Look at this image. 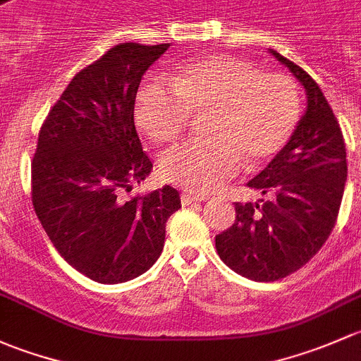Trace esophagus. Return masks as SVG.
<instances>
[{"label": "esophagus", "instance_id": "esophagus-1", "mask_svg": "<svg viewBox=\"0 0 361 361\" xmlns=\"http://www.w3.org/2000/svg\"><path fill=\"white\" fill-rule=\"evenodd\" d=\"M203 200H205L203 196L189 195V192H184V195H180V202H182V205H184V207L192 205V203H202Z\"/></svg>", "mask_w": 361, "mask_h": 361}]
</instances>
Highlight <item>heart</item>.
Wrapping results in <instances>:
<instances>
[{
    "label": "heart",
    "instance_id": "obj_1",
    "mask_svg": "<svg viewBox=\"0 0 361 361\" xmlns=\"http://www.w3.org/2000/svg\"><path fill=\"white\" fill-rule=\"evenodd\" d=\"M172 85L151 80L139 88L135 120L153 142H172L192 113L210 111L203 140H189L159 158L166 182L205 195L247 163L257 169L290 142L300 118L292 78L229 55H210L177 68Z\"/></svg>",
    "mask_w": 361,
    "mask_h": 361
}]
</instances>
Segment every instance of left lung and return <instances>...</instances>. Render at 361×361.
I'll return each mask as SVG.
<instances>
[{
    "label": "left lung",
    "instance_id": "8db88e82",
    "mask_svg": "<svg viewBox=\"0 0 361 361\" xmlns=\"http://www.w3.org/2000/svg\"><path fill=\"white\" fill-rule=\"evenodd\" d=\"M269 51L304 87L306 113L285 149L248 180L266 198L236 203L235 224L215 236L226 266L254 281L281 280L317 255L336 226L348 179L343 132L317 81Z\"/></svg>",
    "mask_w": 361,
    "mask_h": 361
}]
</instances>
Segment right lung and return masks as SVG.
<instances>
[{
  "label": "right lung",
  "mask_w": 361,
  "mask_h": 361,
  "mask_svg": "<svg viewBox=\"0 0 361 361\" xmlns=\"http://www.w3.org/2000/svg\"><path fill=\"white\" fill-rule=\"evenodd\" d=\"M170 43H120L71 80L42 125L31 163L32 207L59 254L99 283L146 273L180 208L172 185L128 192L153 170L135 123L144 73Z\"/></svg>",
  "instance_id": "add662e5"
}]
</instances>
